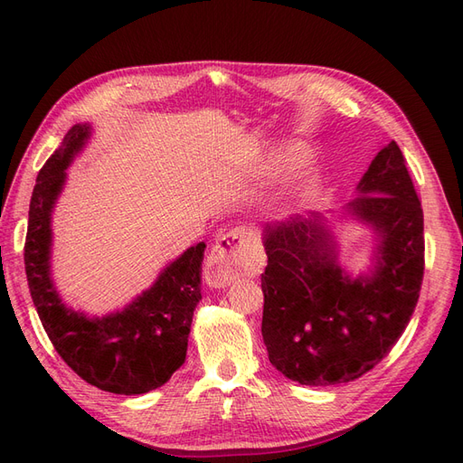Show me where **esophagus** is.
<instances>
[{
  "label": "esophagus",
  "mask_w": 463,
  "mask_h": 463,
  "mask_svg": "<svg viewBox=\"0 0 463 463\" xmlns=\"http://www.w3.org/2000/svg\"><path fill=\"white\" fill-rule=\"evenodd\" d=\"M250 241H252V234L244 227L232 229L219 236L213 248H211L203 268L205 283L209 287H229L246 269V250Z\"/></svg>",
  "instance_id": "esophagus-1"
}]
</instances>
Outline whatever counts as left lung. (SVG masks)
<instances>
[{"label":"left lung","mask_w":463,"mask_h":463,"mask_svg":"<svg viewBox=\"0 0 463 463\" xmlns=\"http://www.w3.org/2000/svg\"><path fill=\"white\" fill-rule=\"evenodd\" d=\"M345 213L376 234L371 273L341 268L322 213L263 227L261 335L269 363L305 386L361 378L392 351L417 307L425 271L422 209L398 143L373 158Z\"/></svg>","instance_id":"obj_1"}]
</instances>
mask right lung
Segmentation results:
<instances>
[{
    "instance_id": "obj_1",
    "label": "right lung",
    "mask_w": 463,
    "mask_h": 463,
    "mask_svg": "<svg viewBox=\"0 0 463 463\" xmlns=\"http://www.w3.org/2000/svg\"><path fill=\"white\" fill-rule=\"evenodd\" d=\"M89 137L90 126L75 124L38 173L24 241L26 281L52 345L75 374L110 393H147L166 384L186 361L194 310L202 300L205 244L170 261L124 310L90 318L65 305L50 269L52 211L65 168Z\"/></svg>"
}]
</instances>
